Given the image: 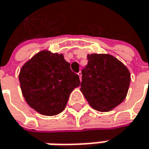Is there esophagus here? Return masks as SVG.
<instances>
[{"label":"esophagus","mask_w":149,"mask_h":149,"mask_svg":"<svg viewBox=\"0 0 149 149\" xmlns=\"http://www.w3.org/2000/svg\"><path fill=\"white\" fill-rule=\"evenodd\" d=\"M78 75H79V77H80V80L81 81V77H82V74H81V71H80V72L78 73Z\"/></svg>","instance_id":"esophagus-1"}]
</instances>
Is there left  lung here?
Returning a JSON list of instances; mask_svg holds the SVG:
<instances>
[{
	"mask_svg": "<svg viewBox=\"0 0 149 149\" xmlns=\"http://www.w3.org/2000/svg\"><path fill=\"white\" fill-rule=\"evenodd\" d=\"M87 60V65L81 71V91L94 110L110 111L125 100L130 73L123 63L109 54H88Z\"/></svg>",
	"mask_w": 149,
	"mask_h": 149,
	"instance_id": "obj_1",
	"label": "left lung"
}]
</instances>
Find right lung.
Masks as SVG:
<instances>
[{
  "mask_svg": "<svg viewBox=\"0 0 149 149\" xmlns=\"http://www.w3.org/2000/svg\"><path fill=\"white\" fill-rule=\"evenodd\" d=\"M19 80L28 104L45 116H55L66 107L72 91L80 86L63 55L42 50L22 66Z\"/></svg>",
  "mask_w": 149,
  "mask_h": 149,
  "instance_id": "1",
  "label": "right lung"
}]
</instances>
